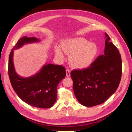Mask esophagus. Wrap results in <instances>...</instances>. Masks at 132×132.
Listing matches in <instances>:
<instances>
[{
    "label": "esophagus",
    "instance_id": "obj_1",
    "mask_svg": "<svg viewBox=\"0 0 132 132\" xmlns=\"http://www.w3.org/2000/svg\"><path fill=\"white\" fill-rule=\"evenodd\" d=\"M66 76L67 77H69L70 76V70L67 69L66 70Z\"/></svg>",
    "mask_w": 132,
    "mask_h": 132
}]
</instances>
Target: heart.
Returning a JSON list of instances; mask_svg holds the SVG:
<instances>
[{
    "instance_id": "obj_1",
    "label": "heart",
    "mask_w": 132,
    "mask_h": 132,
    "mask_svg": "<svg viewBox=\"0 0 132 132\" xmlns=\"http://www.w3.org/2000/svg\"><path fill=\"white\" fill-rule=\"evenodd\" d=\"M61 47L55 46L56 56L63 59V52L69 54V62L71 67L77 69H84L89 67L98 53V48L95 43H90L84 38H73L65 39Z\"/></svg>"
}]
</instances>
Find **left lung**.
Masks as SVG:
<instances>
[{"instance_id":"left-lung-1","label":"left lung","mask_w":132,"mask_h":132,"mask_svg":"<svg viewBox=\"0 0 132 132\" xmlns=\"http://www.w3.org/2000/svg\"><path fill=\"white\" fill-rule=\"evenodd\" d=\"M105 36L104 53L87 68L71 71L75 97L85 106L93 107L105 102L115 93L121 81V54L109 35L105 33Z\"/></svg>"}]
</instances>
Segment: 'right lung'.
<instances>
[{"mask_svg":"<svg viewBox=\"0 0 132 132\" xmlns=\"http://www.w3.org/2000/svg\"><path fill=\"white\" fill-rule=\"evenodd\" d=\"M39 41L37 38L26 36L19 39L9 55L8 74L12 87L23 101L32 106L48 109L52 107L56 101L57 86L66 76L65 68L46 64L34 75L22 78L16 72L13 62L14 50L25 44Z\"/></svg>","mask_w":132,"mask_h":132,"instance_id":"obj_1","label":"right lung"}]
</instances>
